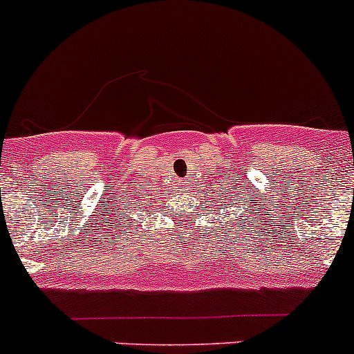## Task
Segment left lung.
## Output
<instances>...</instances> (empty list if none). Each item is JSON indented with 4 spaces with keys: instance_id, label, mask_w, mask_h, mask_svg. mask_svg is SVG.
<instances>
[{
    "instance_id": "8db88e82",
    "label": "left lung",
    "mask_w": 354,
    "mask_h": 354,
    "mask_svg": "<svg viewBox=\"0 0 354 354\" xmlns=\"http://www.w3.org/2000/svg\"><path fill=\"white\" fill-rule=\"evenodd\" d=\"M226 198H230V205H232V204L239 205L236 198L232 197V195H230V192H228V195H226ZM221 201H223V198H221ZM223 205H226V204H223ZM240 211H242V218H247L245 212L252 211V202H247V198H245V201H243V209H240ZM247 223H249V221H247Z\"/></svg>"
}]
</instances>
